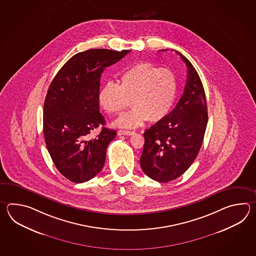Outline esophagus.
Listing matches in <instances>:
<instances>
[{
  "label": "esophagus",
  "mask_w": 256,
  "mask_h": 256,
  "mask_svg": "<svg viewBox=\"0 0 256 256\" xmlns=\"http://www.w3.org/2000/svg\"><path fill=\"white\" fill-rule=\"evenodd\" d=\"M134 134V132L130 130H118V136H132Z\"/></svg>",
  "instance_id": "esophagus-1"
}]
</instances>
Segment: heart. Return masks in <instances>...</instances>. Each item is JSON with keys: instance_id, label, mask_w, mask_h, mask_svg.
<instances>
[{"instance_id": "heart-1", "label": "heart", "mask_w": 256, "mask_h": 256, "mask_svg": "<svg viewBox=\"0 0 256 256\" xmlns=\"http://www.w3.org/2000/svg\"><path fill=\"white\" fill-rule=\"evenodd\" d=\"M176 93L178 82L172 71L150 63H138L120 75L119 84L106 82L98 90V98L110 114H120L130 104L132 108L120 115L114 124L132 129L146 120L163 119L172 108Z\"/></svg>"}]
</instances>
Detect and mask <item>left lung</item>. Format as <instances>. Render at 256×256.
Returning <instances> with one entry per match:
<instances>
[{"label": "left lung", "instance_id": "obj_1", "mask_svg": "<svg viewBox=\"0 0 256 256\" xmlns=\"http://www.w3.org/2000/svg\"><path fill=\"white\" fill-rule=\"evenodd\" d=\"M176 52L188 68L184 93L172 112L144 132L140 158L144 174L160 183L176 180L188 169L207 128V102L200 78L190 61Z\"/></svg>", "mask_w": 256, "mask_h": 256}]
</instances>
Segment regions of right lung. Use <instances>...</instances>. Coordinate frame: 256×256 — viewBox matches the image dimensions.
I'll return each instance as SVG.
<instances>
[{
    "mask_svg": "<svg viewBox=\"0 0 256 256\" xmlns=\"http://www.w3.org/2000/svg\"><path fill=\"white\" fill-rule=\"evenodd\" d=\"M130 50L90 49L74 54L56 75L44 104V141L56 168L66 180L83 183L104 168L106 151L116 130L102 127L98 94L104 68L122 60Z\"/></svg>",
    "mask_w": 256,
    "mask_h": 256,
    "instance_id": "1",
    "label": "right lung"
}]
</instances>
